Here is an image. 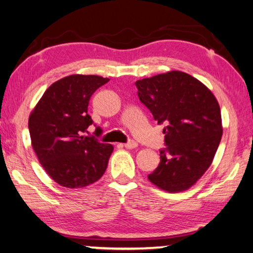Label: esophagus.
I'll list each match as a JSON object with an SVG mask.
<instances>
[{
    "label": "esophagus",
    "instance_id": "34e87169",
    "mask_svg": "<svg viewBox=\"0 0 253 253\" xmlns=\"http://www.w3.org/2000/svg\"><path fill=\"white\" fill-rule=\"evenodd\" d=\"M124 146H126V148H127V149H132V148H135V147L138 146V143H137V141H135V140L130 139L126 143H124Z\"/></svg>",
    "mask_w": 253,
    "mask_h": 253
}]
</instances>
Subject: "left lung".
<instances>
[{
    "mask_svg": "<svg viewBox=\"0 0 253 253\" xmlns=\"http://www.w3.org/2000/svg\"><path fill=\"white\" fill-rule=\"evenodd\" d=\"M138 97L157 124H165V148L149 181L169 192L189 189L211 166L223 127L212 92L188 73L170 71L135 81Z\"/></svg>",
    "mask_w": 253,
    "mask_h": 253,
    "instance_id": "1",
    "label": "left lung"
}]
</instances>
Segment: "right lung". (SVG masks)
Wrapping results in <instances>:
<instances>
[{"label": "right lung", "mask_w": 253, "mask_h": 253, "mask_svg": "<svg viewBox=\"0 0 253 253\" xmlns=\"http://www.w3.org/2000/svg\"><path fill=\"white\" fill-rule=\"evenodd\" d=\"M110 79L73 75L48 87L29 116L33 148L46 173L70 189L98 181L106 170L113 146L88 133L92 94ZM99 127H96L98 130Z\"/></svg>", "instance_id": "1"}]
</instances>
